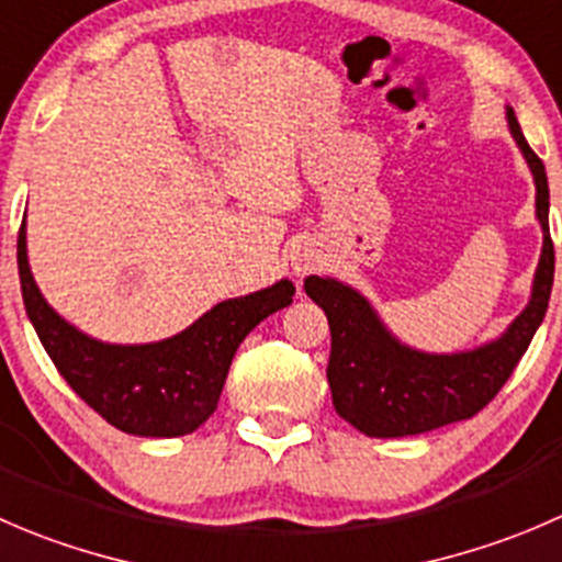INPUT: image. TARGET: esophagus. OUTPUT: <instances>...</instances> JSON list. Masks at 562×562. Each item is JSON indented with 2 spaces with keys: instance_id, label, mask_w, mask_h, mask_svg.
Masks as SVG:
<instances>
[{
  "instance_id": "1",
  "label": "esophagus",
  "mask_w": 562,
  "mask_h": 562,
  "mask_svg": "<svg viewBox=\"0 0 562 562\" xmlns=\"http://www.w3.org/2000/svg\"><path fill=\"white\" fill-rule=\"evenodd\" d=\"M318 263H321V255L313 244H299V247L291 252L293 274H299V277L307 274V271H313Z\"/></svg>"
}]
</instances>
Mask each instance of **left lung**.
Segmentation results:
<instances>
[{"label": "left lung", "instance_id": "obj_1", "mask_svg": "<svg viewBox=\"0 0 562 562\" xmlns=\"http://www.w3.org/2000/svg\"><path fill=\"white\" fill-rule=\"evenodd\" d=\"M505 120L536 183V220L543 244L525 310L503 335L464 351H419L390 331L364 293L337 277L310 274L304 291L329 318V379L335 412L364 437H417L470 419L503 390L532 335L541 326L554 282V247L549 238V183L543 161L527 145L514 109Z\"/></svg>", "mask_w": 562, "mask_h": 562}]
</instances>
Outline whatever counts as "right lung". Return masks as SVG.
Wrapping results in <instances>:
<instances>
[{"label": "right lung", "instance_id": "right-lung-1", "mask_svg": "<svg viewBox=\"0 0 562 562\" xmlns=\"http://www.w3.org/2000/svg\"><path fill=\"white\" fill-rule=\"evenodd\" d=\"M19 277L26 315L70 390L131 437L172 439L214 414L236 348L263 318L293 302L296 285L277 280L225 299L178 335L156 342H106L65 321L37 288L19 233Z\"/></svg>", "mask_w": 562, "mask_h": 562}]
</instances>
